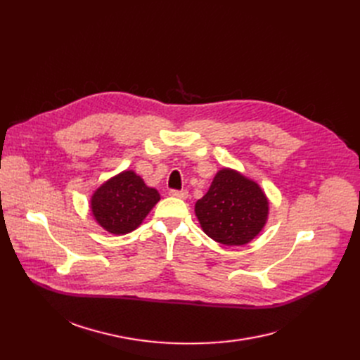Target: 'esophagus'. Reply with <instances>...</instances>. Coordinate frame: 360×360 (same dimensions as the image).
I'll use <instances>...</instances> for the list:
<instances>
[{
  "label": "esophagus",
  "instance_id": "1",
  "mask_svg": "<svg viewBox=\"0 0 360 360\" xmlns=\"http://www.w3.org/2000/svg\"><path fill=\"white\" fill-rule=\"evenodd\" d=\"M169 195H170V197H175V198L185 200V198H188V191H186V190H181V191L170 190V191H169Z\"/></svg>",
  "mask_w": 360,
  "mask_h": 360
}]
</instances>
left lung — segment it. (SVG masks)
<instances>
[{"mask_svg":"<svg viewBox=\"0 0 360 360\" xmlns=\"http://www.w3.org/2000/svg\"><path fill=\"white\" fill-rule=\"evenodd\" d=\"M194 212L207 236L228 247H242L264 229L270 201L258 182L223 167L214 175L209 191L195 202Z\"/></svg>","mask_w":360,"mask_h":360,"instance_id":"1","label":"left lung"}]
</instances>
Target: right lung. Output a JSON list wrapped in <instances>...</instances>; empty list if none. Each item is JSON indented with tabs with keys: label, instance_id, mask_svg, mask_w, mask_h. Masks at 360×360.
Returning a JSON list of instances; mask_svg holds the SVG:
<instances>
[{
	"label": "right lung",
	"instance_id": "obj_1",
	"mask_svg": "<svg viewBox=\"0 0 360 360\" xmlns=\"http://www.w3.org/2000/svg\"><path fill=\"white\" fill-rule=\"evenodd\" d=\"M158 190L147 186L134 170H122L93 191L90 212L102 229L112 235L136 231L159 202Z\"/></svg>",
	"mask_w": 360,
	"mask_h": 360
}]
</instances>
